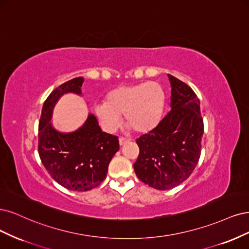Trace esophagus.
Wrapping results in <instances>:
<instances>
[{"label": "esophagus", "mask_w": 249, "mask_h": 249, "mask_svg": "<svg viewBox=\"0 0 249 249\" xmlns=\"http://www.w3.org/2000/svg\"><path fill=\"white\" fill-rule=\"evenodd\" d=\"M127 142H129V140L124 139V138H120V139H119V143H120V146H124V145H126Z\"/></svg>", "instance_id": "1"}]
</instances>
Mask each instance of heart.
I'll return each instance as SVG.
<instances>
[{"instance_id":"obj_1","label":"heart","mask_w":249,"mask_h":249,"mask_svg":"<svg viewBox=\"0 0 249 249\" xmlns=\"http://www.w3.org/2000/svg\"><path fill=\"white\" fill-rule=\"evenodd\" d=\"M165 94L157 83H141L122 86L111 90L106 102L95 104L94 113L102 127L108 132L115 131L122 122L136 133L152 131L161 120Z\"/></svg>"}]
</instances>
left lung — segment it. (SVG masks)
Listing matches in <instances>:
<instances>
[{
    "label": "left lung",
    "instance_id": "8db88e82",
    "mask_svg": "<svg viewBox=\"0 0 249 249\" xmlns=\"http://www.w3.org/2000/svg\"><path fill=\"white\" fill-rule=\"evenodd\" d=\"M170 79L171 110L153 130L136 140L140 155L133 164L138 178L158 190L189 178L200 156L204 133L197 96L185 83Z\"/></svg>",
    "mask_w": 249,
    "mask_h": 249
}]
</instances>
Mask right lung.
Segmentation results:
<instances>
[{
	"label": "right lung",
	"mask_w": 249,
	"mask_h": 249,
	"mask_svg": "<svg viewBox=\"0 0 249 249\" xmlns=\"http://www.w3.org/2000/svg\"><path fill=\"white\" fill-rule=\"evenodd\" d=\"M83 77L62 84L45 100L38 128V153L51 177L73 191L97 187L107 178L108 164L119 151L115 135L103 132L96 117L88 115L77 130L61 132L52 123L53 107L64 94L82 95Z\"/></svg>",
	"instance_id": "obj_1"
}]
</instances>
